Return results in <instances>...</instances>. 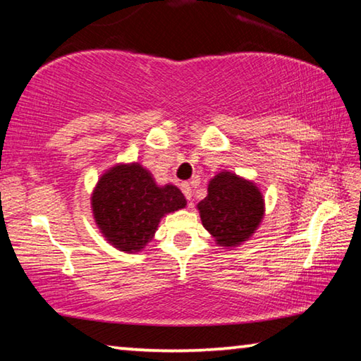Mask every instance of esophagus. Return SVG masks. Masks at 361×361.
I'll return each instance as SVG.
<instances>
[{"instance_id":"obj_1","label":"esophagus","mask_w":361,"mask_h":361,"mask_svg":"<svg viewBox=\"0 0 361 361\" xmlns=\"http://www.w3.org/2000/svg\"><path fill=\"white\" fill-rule=\"evenodd\" d=\"M181 191H183V194H185V197H186L188 200H191V197H192V189H191V185H189V183H183V185H181Z\"/></svg>"}]
</instances>
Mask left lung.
I'll list each match as a JSON object with an SVG mask.
<instances>
[{
	"instance_id": "1",
	"label": "left lung",
	"mask_w": 361,
	"mask_h": 361,
	"mask_svg": "<svg viewBox=\"0 0 361 361\" xmlns=\"http://www.w3.org/2000/svg\"><path fill=\"white\" fill-rule=\"evenodd\" d=\"M204 228L219 247H237L248 240L264 216V199L255 183L231 172L209 183V194L197 204Z\"/></svg>"
}]
</instances>
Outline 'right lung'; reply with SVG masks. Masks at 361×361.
<instances>
[{"label":"right lung","instance_id":"add662e5","mask_svg":"<svg viewBox=\"0 0 361 361\" xmlns=\"http://www.w3.org/2000/svg\"><path fill=\"white\" fill-rule=\"evenodd\" d=\"M186 207L173 185L157 186L140 164H119L100 176L92 194V212L103 237L126 253L145 248L164 215Z\"/></svg>","mask_w":361,"mask_h":361}]
</instances>
